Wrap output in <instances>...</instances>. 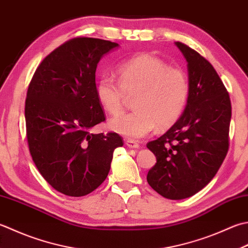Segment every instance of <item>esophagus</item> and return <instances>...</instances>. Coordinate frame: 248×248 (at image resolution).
Returning <instances> with one entry per match:
<instances>
[{"label":"esophagus","instance_id":"34e87169","mask_svg":"<svg viewBox=\"0 0 248 248\" xmlns=\"http://www.w3.org/2000/svg\"><path fill=\"white\" fill-rule=\"evenodd\" d=\"M125 145H127V147L129 148H134V149H138L140 147V145L138 142H135L133 140H125Z\"/></svg>","mask_w":248,"mask_h":248}]
</instances>
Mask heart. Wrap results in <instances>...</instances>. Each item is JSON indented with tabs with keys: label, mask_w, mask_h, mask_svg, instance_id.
Here are the masks:
<instances>
[{
	"label": "heart",
	"mask_w": 248,
	"mask_h": 248,
	"mask_svg": "<svg viewBox=\"0 0 248 248\" xmlns=\"http://www.w3.org/2000/svg\"><path fill=\"white\" fill-rule=\"evenodd\" d=\"M119 81L103 76L96 82V98L108 114L124 109L127 95L137 94L133 113L109 120V129L130 140L140 139L157 127H171L181 117L189 96L185 72L159 58L140 53L118 66Z\"/></svg>",
	"instance_id": "obj_1"
}]
</instances>
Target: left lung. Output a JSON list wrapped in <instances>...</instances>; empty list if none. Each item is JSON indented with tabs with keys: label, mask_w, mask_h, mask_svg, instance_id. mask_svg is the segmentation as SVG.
Instances as JSON below:
<instances>
[{
	"label": "left lung",
	"mask_w": 248,
	"mask_h": 248,
	"mask_svg": "<svg viewBox=\"0 0 248 248\" xmlns=\"http://www.w3.org/2000/svg\"><path fill=\"white\" fill-rule=\"evenodd\" d=\"M175 45L187 61L189 96L176 123L147 144L157 159L147 182L162 197L182 200L204 188L226 158L231 102L211 63L185 44Z\"/></svg>",
	"instance_id": "left-lung-1"
}]
</instances>
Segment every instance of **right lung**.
<instances>
[{"mask_svg":"<svg viewBox=\"0 0 248 248\" xmlns=\"http://www.w3.org/2000/svg\"><path fill=\"white\" fill-rule=\"evenodd\" d=\"M117 43L76 37L50 52L29 85L27 138L42 176L63 195L82 197L108 177L114 150L123 146L117 133L93 134L105 120L95 92V71Z\"/></svg>","mask_w":248,"mask_h":248,"instance_id":"1","label":"right lung"}]
</instances>
